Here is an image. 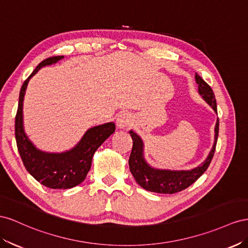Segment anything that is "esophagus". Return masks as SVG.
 <instances>
[{"label": "esophagus", "mask_w": 248, "mask_h": 248, "mask_svg": "<svg viewBox=\"0 0 248 248\" xmlns=\"http://www.w3.org/2000/svg\"><path fill=\"white\" fill-rule=\"evenodd\" d=\"M132 123V116L128 112H123L117 116L116 124L119 129H125Z\"/></svg>", "instance_id": "34e87169"}]
</instances>
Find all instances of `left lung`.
Returning a JSON list of instances; mask_svg holds the SVG:
<instances>
[{
  "label": "left lung",
  "mask_w": 248,
  "mask_h": 248,
  "mask_svg": "<svg viewBox=\"0 0 248 248\" xmlns=\"http://www.w3.org/2000/svg\"><path fill=\"white\" fill-rule=\"evenodd\" d=\"M195 81L199 85V93L210 107L217 113L216 100L213 90L202 78L195 74ZM219 131V120L217 118L215 125L214 144L208 155L207 159L202 164L190 170H170V169H159L151 166L144 158V144L141 137L134 131H130L133 139V147L129 159L130 170L134 179L143 189L151 192L172 194L188 188L207 170L215 153Z\"/></svg>",
  "instance_id": "1"
}]
</instances>
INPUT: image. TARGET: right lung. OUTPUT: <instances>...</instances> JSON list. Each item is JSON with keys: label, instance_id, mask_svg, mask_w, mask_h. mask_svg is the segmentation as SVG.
<instances>
[{"label": "right lung", "instance_id": "1", "mask_svg": "<svg viewBox=\"0 0 248 248\" xmlns=\"http://www.w3.org/2000/svg\"><path fill=\"white\" fill-rule=\"evenodd\" d=\"M63 58L64 56L49 57L40 62L33 70L20 88L16 116V139L23 163L35 180L52 189H69L81 184L90 170L95 151L115 132L114 123L93 126L86 131L75 147L62 153L42 152L27 136L24 129L23 105L28 83L42 66L55 64Z\"/></svg>", "mask_w": 248, "mask_h": 248}]
</instances>
